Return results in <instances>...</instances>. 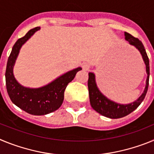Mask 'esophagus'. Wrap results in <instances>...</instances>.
Here are the masks:
<instances>
[{
  "label": "esophagus",
  "instance_id": "esophagus-1",
  "mask_svg": "<svg viewBox=\"0 0 154 154\" xmlns=\"http://www.w3.org/2000/svg\"><path fill=\"white\" fill-rule=\"evenodd\" d=\"M82 69H83L84 70H89V65L87 63H84L83 65H82Z\"/></svg>",
  "mask_w": 154,
  "mask_h": 154
}]
</instances>
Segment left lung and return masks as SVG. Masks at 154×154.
<instances>
[{
  "mask_svg": "<svg viewBox=\"0 0 154 154\" xmlns=\"http://www.w3.org/2000/svg\"><path fill=\"white\" fill-rule=\"evenodd\" d=\"M125 39L127 41L130 45L134 47L140 51L142 55L143 60L146 65V72L147 74L146 80V86L141 95L136 101L133 102L129 104H120L116 102L112 101L111 99H108L104 96L98 88L96 82V75L93 72H89V80H88V88H89V100H90L91 106L96 112L101 114L103 116L110 118V119H119V118L124 117L126 116L131 113L133 111L136 109L137 107L143 101L144 98L147 92L148 85H149V58L146 50L142 42L132 36L130 34L125 32Z\"/></svg>",
  "mask_w": 154,
  "mask_h": 154,
  "instance_id": "left-lung-1",
  "label": "left lung"
}]
</instances>
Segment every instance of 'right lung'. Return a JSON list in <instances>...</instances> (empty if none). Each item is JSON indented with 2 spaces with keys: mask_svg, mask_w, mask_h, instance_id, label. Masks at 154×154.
<instances>
[{
  "mask_svg": "<svg viewBox=\"0 0 154 154\" xmlns=\"http://www.w3.org/2000/svg\"><path fill=\"white\" fill-rule=\"evenodd\" d=\"M40 29V27L31 29L15 42L8 58L5 72L7 91L12 103L28 113L35 116L46 115L58 109L63 103L66 86L72 81L76 73L82 70L81 67H78L69 71L50 83L39 88H28L19 83L13 73L19 51L23 45Z\"/></svg>",
  "mask_w": 154,
  "mask_h": 154,
  "instance_id": "right-lung-1",
  "label": "right lung"
}]
</instances>
